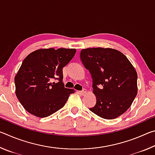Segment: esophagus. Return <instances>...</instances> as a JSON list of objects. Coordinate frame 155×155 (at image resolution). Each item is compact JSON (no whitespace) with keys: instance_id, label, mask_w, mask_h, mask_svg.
<instances>
[{"instance_id":"obj_1","label":"esophagus","mask_w":155,"mask_h":155,"mask_svg":"<svg viewBox=\"0 0 155 155\" xmlns=\"http://www.w3.org/2000/svg\"><path fill=\"white\" fill-rule=\"evenodd\" d=\"M78 93L81 94V95H84L86 93V90H83L81 91H78Z\"/></svg>"}]
</instances>
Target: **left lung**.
Listing matches in <instances>:
<instances>
[{
  "label": "left lung",
  "instance_id": "left-lung-1",
  "mask_svg": "<svg viewBox=\"0 0 155 155\" xmlns=\"http://www.w3.org/2000/svg\"><path fill=\"white\" fill-rule=\"evenodd\" d=\"M80 59L90 73L96 98L90 111L107 120L124 114L137 94V74L129 60L117 50L103 48L81 50Z\"/></svg>",
  "mask_w": 155,
  "mask_h": 155
}]
</instances>
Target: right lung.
Returning <instances> with one entry per match:
<instances>
[{"label":"right lung","mask_w":155,"mask_h":155,"mask_svg":"<svg viewBox=\"0 0 155 155\" xmlns=\"http://www.w3.org/2000/svg\"><path fill=\"white\" fill-rule=\"evenodd\" d=\"M76 49H40L26 57L15 77V94L31 114L46 117L61 109L74 90L63 83V68ZM56 80V83L54 81Z\"/></svg>","instance_id":"add662e5"}]
</instances>
